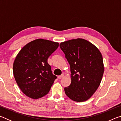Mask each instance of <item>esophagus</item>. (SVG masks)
I'll list each match as a JSON object with an SVG mask.
<instances>
[{"label":"esophagus","instance_id":"obj_1","mask_svg":"<svg viewBox=\"0 0 121 121\" xmlns=\"http://www.w3.org/2000/svg\"><path fill=\"white\" fill-rule=\"evenodd\" d=\"M63 74H61V75H60V76H59L58 77V79H61L63 77Z\"/></svg>","mask_w":121,"mask_h":121}]
</instances>
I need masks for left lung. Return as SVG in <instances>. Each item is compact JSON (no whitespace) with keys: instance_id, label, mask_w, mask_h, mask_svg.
<instances>
[{"instance_id":"8db88e82","label":"left lung","mask_w":121,"mask_h":121,"mask_svg":"<svg viewBox=\"0 0 121 121\" xmlns=\"http://www.w3.org/2000/svg\"><path fill=\"white\" fill-rule=\"evenodd\" d=\"M60 48L70 67L71 82L65 87V95L75 101H85L101 83L104 72L101 53L93 44L82 38L61 43Z\"/></svg>"}]
</instances>
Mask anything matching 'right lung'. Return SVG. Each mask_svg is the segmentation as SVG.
Instances as JSON below:
<instances>
[{
  "label": "right lung",
  "instance_id": "add662e5",
  "mask_svg": "<svg viewBox=\"0 0 121 121\" xmlns=\"http://www.w3.org/2000/svg\"><path fill=\"white\" fill-rule=\"evenodd\" d=\"M58 43L43 39L31 41L22 48L14 60L13 74L24 95L34 99L46 95L56 78L48 59L59 47Z\"/></svg>",
  "mask_w": 121,
  "mask_h": 121
}]
</instances>
